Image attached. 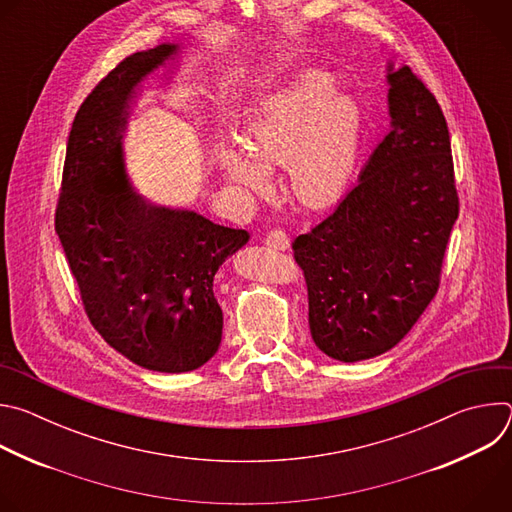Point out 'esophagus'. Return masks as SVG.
<instances>
[{"label": "esophagus", "mask_w": 512, "mask_h": 512, "mask_svg": "<svg viewBox=\"0 0 512 512\" xmlns=\"http://www.w3.org/2000/svg\"><path fill=\"white\" fill-rule=\"evenodd\" d=\"M265 243H267L269 247H273V249L283 251V249H287V247H289V237H287V233H285V231H281V229H273V231H269V233H267Z\"/></svg>", "instance_id": "esophagus-1"}]
</instances>
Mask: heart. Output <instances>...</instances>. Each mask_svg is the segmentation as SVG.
I'll use <instances>...</instances> for the list:
<instances>
[{
    "label": "heart",
    "mask_w": 512,
    "mask_h": 512,
    "mask_svg": "<svg viewBox=\"0 0 512 512\" xmlns=\"http://www.w3.org/2000/svg\"><path fill=\"white\" fill-rule=\"evenodd\" d=\"M320 72L285 81L255 95L237 125L239 150L221 152V170L243 194H263L267 172L283 168L287 194L318 210L348 188L360 154L362 117Z\"/></svg>",
    "instance_id": "b5f03b06"
}]
</instances>
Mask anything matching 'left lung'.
Returning <instances> with one entry per match:
<instances>
[{"label": "left lung", "mask_w": 512, "mask_h": 512, "mask_svg": "<svg viewBox=\"0 0 512 512\" xmlns=\"http://www.w3.org/2000/svg\"><path fill=\"white\" fill-rule=\"evenodd\" d=\"M387 83L391 131L356 186L291 245L312 338L342 362L379 356L413 328L440 287L460 210L442 107L409 66L389 64Z\"/></svg>", "instance_id": "left-lung-1"}]
</instances>
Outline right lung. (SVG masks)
<instances>
[{"mask_svg":"<svg viewBox=\"0 0 512 512\" xmlns=\"http://www.w3.org/2000/svg\"><path fill=\"white\" fill-rule=\"evenodd\" d=\"M178 50L160 44L127 56L83 101L54 218L95 330L158 373H188L216 354L223 310L212 281L249 241L243 229L145 200L127 180L121 139L135 89Z\"/></svg>","mask_w":512,"mask_h":512,"instance_id":"right-lung-1","label":"right lung"}]
</instances>
